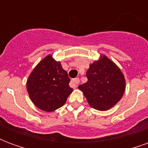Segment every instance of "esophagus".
<instances>
[{
	"instance_id": "34e87169",
	"label": "esophagus",
	"mask_w": 148,
	"mask_h": 148,
	"mask_svg": "<svg viewBox=\"0 0 148 148\" xmlns=\"http://www.w3.org/2000/svg\"><path fill=\"white\" fill-rule=\"evenodd\" d=\"M79 82H80V81H79L78 78H74V79H72V81H71V84H72V86H73V87H74V88L77 87Z\"/></svg>"
}]
</instances>
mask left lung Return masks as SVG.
Masks as SVG:
<instances>
[{
    "label": "left lung",
    "instance_id": "obj_1",
    "mask_svg": "<svg viewBox=\"0 0 148 148\" xmlns=\"http://www.w3.org/2000/svg\"><path fill=\"white\" fill-rule=\"evenodd\" d=\"M86 77L88 81L78 89L94 109L100 111L111 109L124 95V75L117 66L105 55L90 65Z\"/></svg>",
    "mask_w": 148,
    "mask_h": 148
}]
</instances>
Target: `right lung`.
<instances>
[{
	"label": "right lung",
	"instance_id": "1",
	"mask_svg": "<svg viewBox=\"0 0 148 148\" xmlns=\"http://www.w3.org/2000/svg\"><path fill=\"white\" fill-rule=\"evenodd\" d=\"M67 72L51 55L37 65L27 81V90L32 101L46 112L55 111L64 105L73 89Z\"/></svg>",
	"mask_w": 148,
	"mask_h": 148
}]
</instances>
